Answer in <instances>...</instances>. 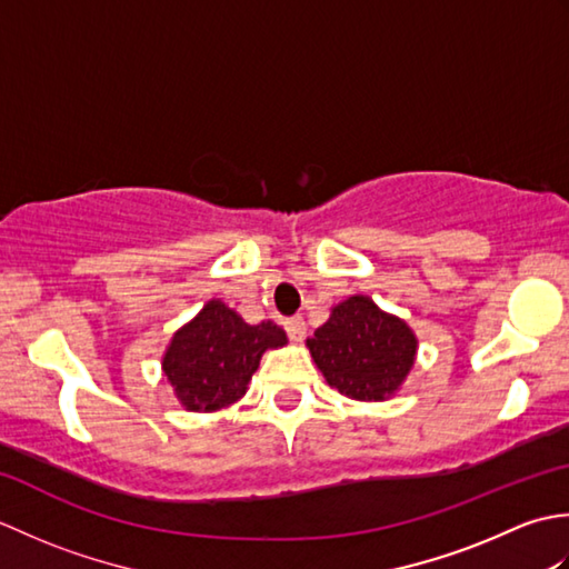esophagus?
Returning <instances> with one entry per match:
<instances>
[{
    "instance_id": "34e87169",
    "label": "esophagus",
    "mask_w": 569,
    "mask_h": 569,
    "mask_svg": "<svg viewBox=\"0 0 569 569\" xmlns=\"http://www.w3.org/2000/svg\"><path fill=\"white\" fill-rule=\"evenodd\" d=\"M283 328H286V332H288V337H291V340H296V342H300L306 337V320L300 318V316H293V318H286L283 320Z\"/></svg>"
}]
</instances>
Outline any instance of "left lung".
<instances>
[{
    "instance_id": "1",
    "label": "left lung",
    "mask_w": 569,
    "mask_h": 569,
    "mask_svg": "<svg viewBox=\"0 0 569 569\" xmlns=\"http://www.w3.org/2000/svg\"><path fill=\"white\" fill-rule=\"evenodd\" d=\"M325 379L357 401H383L416 359V335L403 320L377 308L367 296H352L308 340Z\"/></svg>"
}]
</instances>
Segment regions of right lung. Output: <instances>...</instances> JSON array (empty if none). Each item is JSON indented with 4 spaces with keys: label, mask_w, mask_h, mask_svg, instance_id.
<instances>
[{
    "label": "right lung",
    "mask_w": 569,
    "mask_h": 569,
    "mask_svg": "<svg viewBox=\"0 0 569 569\" xmlns=\"http://www.w3.org/2000/svg\"><path fill=\"white\" fill-rule=\"evenodd\" d=\"M283 345L286 332L271 320L249 325L222 300H210L173 335L163 371L188 410H217L247 393L266 349Z\"/></svg>",
    "instance_id": "add662e5"
}]
</instances>
